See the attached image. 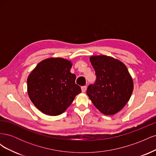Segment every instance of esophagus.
I'll use <instances>...</instances> for the list:
<instances>
[{
    "instance_id": "esophagus-1",
    "label": "esophagus",
    "mask_w": 156,
    "mask_h": 156,
    "mask_svg": "<svg viewBox=\"0 0 156 156\" xmlns=\"http://www.w3.org/2000/svg\"><path fill=\"white\" fill-rule=\"evenodd\" d=\"M87 86H83L81 87V90L83 92H85V91L87 90Z\"/></svg>"
}]
</instances>
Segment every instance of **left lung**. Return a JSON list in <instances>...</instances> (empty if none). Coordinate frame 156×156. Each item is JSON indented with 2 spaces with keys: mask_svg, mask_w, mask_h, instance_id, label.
<instances>
[{
  "mask_svg": "<svg viewBox=\"0 0 156 156\" xmlns=\"http://www.w3.org/2000/svg\"><path fill=\"white\" fill-rule=\"evenodd\" d=\"M96 79L87 94L93 104L105 115L119 112L129 101L133 90V80L126 66L111 56H91Z\"/></svg>",
  "mask_w": 156,
  "mask_h": 156,
  "instance_id": "obj_1",
  "label": "left lung"
}]
</instances>
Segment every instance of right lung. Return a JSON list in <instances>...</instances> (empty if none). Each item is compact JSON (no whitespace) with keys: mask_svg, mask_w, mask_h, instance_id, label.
Listing matches in <instances>:
<instances>
[{"mask_svg":"<svg viewBox=\"0 0 156 156\" xmlns=\"http://www.w3.org/2000/svg\"><path fill=\"white\" fill-rule=\"evenodd\" d=\"M72 63L61 58L41 61L27 79L28 94L34 105L44 114L57 116L72 104L81 92L70 72Z\"/></svg>","mask_w":156,"mask_h":156,"instance_id":"obj_1","label":"right lung"}]
</instances>
